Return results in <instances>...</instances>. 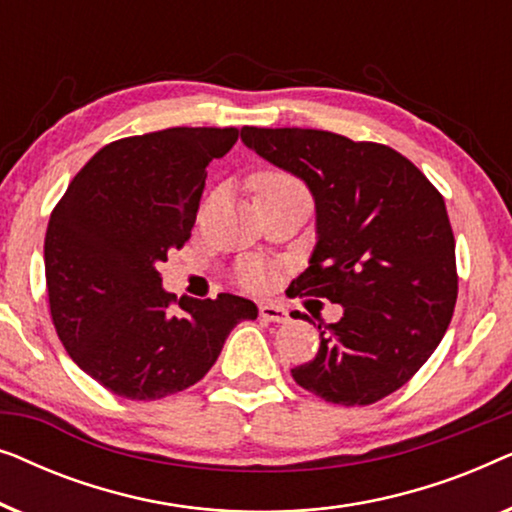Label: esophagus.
<instances>
[{"label":"esophagus","instance_id":"obj_1","mask_svg":"<svg viewBox=\"0 0 512 512\" xmlns=\"http://www.w3.org/2000/svg\"><path fill=\"white\" fill-rule=\"evenodd\" d=\"M258 314H261L263 321H270V324H284V321H289V312H286L284 307L272 305V303L261 305Z\"/></svg>","mask_w":512,"mask_h":512}]
</instances>
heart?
Wrapping results in <instances>:
<instances>
[{
	"mask_svg": "<svg viewBox=\"0 0 512 512\" xmlns=\"http://www.w3.org/2000/svg\"><path fill=\"white\" fill-rule=\"evenodd\" d=\"M254 200H270V198H284V195H296V193H305V186L293 177L289 172L282 170H265L261 174H256L254 181ZM240 282L247 286L251 291H261L268 286L270 277L268 272L258 265H249L240 272Z\"/></svg>",
	"mask_w": 512,
	"mask_h": 512,
	"instance_id": "obj_1",
	"label": "heart"
}]
</instances>
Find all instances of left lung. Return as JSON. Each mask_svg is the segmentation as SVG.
I'll use <instances>...</instances> for the list:
<instances>
[{"label":"left lung","instance_id":"obj_1","mask_svg":"<svg viewBox=\"0 0 512 512\" xmlns=\"http://www.w3.org/2000/svg\"><path fill=\"white\" fill-rule=\"evenodd\" d=\"M242 142L303 179L317 207V247L293 296L342 305L293 380L338 405L394 394L443 340L457 303L443 195L384 144L307 128H244Z\"/></svg>","mask_w":512,"mask_h":512}]
</instances>
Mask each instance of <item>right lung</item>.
I'll return each instance as SVG.
<instances>
[{"label":"right lung","instance_id":"obj_1","mask_svg":"<svg viewBox=\"0 0 512 512\" xmlns=\"http://www.w3.org/2000/svg\"><path fill=\"white\" fill-rule=\"evenodd\" d=\"M237 128H167L95 153L67 186L44 242L51 319L76 366L111 394L156 401L200 382L258 307L179 298L158 265L191 237L207 165Z\"/></svg>","mask_w":512,"mask_h":512}]
</instances>
